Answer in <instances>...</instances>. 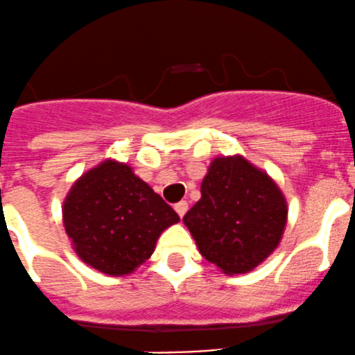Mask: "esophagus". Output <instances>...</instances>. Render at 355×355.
Returning <instances> with one entry per match:
<instances>
[{"instance_id": "1", "label": "esophagus", "mask_w": 355, "mask_h": 355, "mask_svg": "<svg viewBox=\"0 0 355 355\" xmlns=\"http://www.w3.org/2000/svg\"><path fill=\"white\" fill-rule=\"evenodd\" d=\"M187 209H189L187 200H180L178 204H175V211H177L178 216H180V218H184V214L187 213Z\"/></svg>"}]
</instances>
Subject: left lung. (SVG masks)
I'll return each instance as SVG.
<instances>
[{"label":"left lung","mask_w":355,"mask_h":355,"mask_svg":"<svg viewBox=\"0 0 355 355\" xmlns=\"http://www.w3.org/2000/svg\"><path fill=\"white\" fill-rule=\"evenodd\" d=\"M287 199L273 178L244 156H218L184 216L199 252L223 273L259 266L282 241Z\"/></svg>","instance_id":"left-lung-1"}]
</instances>
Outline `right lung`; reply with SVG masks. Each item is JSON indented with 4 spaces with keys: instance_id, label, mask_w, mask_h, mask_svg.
Here are the masks:
<instances>
[{
    "instance_id": "1",
    "label": "right lung",
    "mask_w": 355,
    "mask_h": 355,
    "mask_svg": "<svg viewBox=\"0 0 355 355\" xmlns=\"http://www.w3.org/2000/svg\"><path fill=\"white\" fill-rule=\"evenodd\" d=\"M63 225L77 256L123 277L151 257L159 235L180 218L128 164L105 159L71 185Z\"/></svg>"
}]
</instances>
